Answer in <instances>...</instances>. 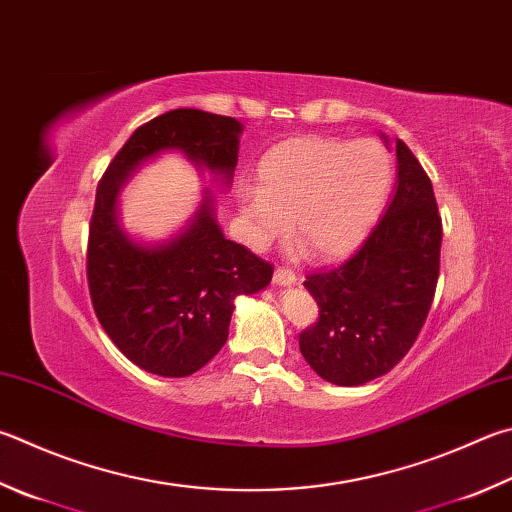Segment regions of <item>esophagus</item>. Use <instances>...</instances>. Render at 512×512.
I'll return each mask as SVG.
<instances>
[{"instance_id": "34e87169", "label": "esophagus", "mask_w": 512, "mask_h": 512, "mask_svg": "<svg viewBox=\"0 0 512 512\" xmlns=\"http://www.w3.org/2000/svg\"><path fill=\"white\" fill-rule=\"evenodd\" d=\"M273 282L277 286H293V284H297V275L293 271H288V268H275Z\"/></svg>"}]
</instances>
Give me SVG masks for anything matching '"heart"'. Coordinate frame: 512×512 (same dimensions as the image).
<instances>
[{"label": "heart", "mask_w": 512, "mask_h": 512, "mask_svg": "<svg viewBox=\"0 0 512 512\" xmlns=\"http://www.w3.org/2000/svg\"><path fill=\"white\" fill-rule=\"evenodd\" d=\"M392 179V156L374 138H286L259 161V190L239 194L244 237L264 250L286 235L291 219L297 248L336 259L374 226Z\"/></svg>", "instance_id": "b5f03b06"}]
</instances>
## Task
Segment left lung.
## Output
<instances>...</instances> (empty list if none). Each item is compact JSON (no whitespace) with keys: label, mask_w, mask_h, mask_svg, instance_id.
Segmentation results:
<instances>
[{"label":"left lung","mask_w":512,"mask_h":512,"mask_svg":"<svg viewBox=\"0 0 512 512\" xmlns=\"http://www.w3.org/2000/svg\"><path fill=\"white\" fill-rule=\"evenodd\" d=\"M396 161V192L367 239L347 262L304 282L320 318L300 333V351L340 387L365 385L401 362L439 282L443 228L432 181L401 138Z\"/></svg>","instance_id":"8db88e82"}]
</instances>
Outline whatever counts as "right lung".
Instances as JSON below:
<instances>
[{"label":"right lung","mask_w":512,"mask_h":512,"mask_svg":"<svg viewBox=\"0 0 512 512\" xmlns=\"http://www.w3.org/2000/svg\"><path fill=\"white\" fill-rule=\"evenodd\" d=\"M241 129L230 116L167 111L129 136L98 183L87 248L91 304L111 342L150 374L183 378L208 365L226 345L235 300L271 284L273 266L224 237L210 190L188 226L156 244L127 235L118 197L129 176L165 152L230 188Z\"/></svg>","instance_id":"obj_1"}]
</instances>
